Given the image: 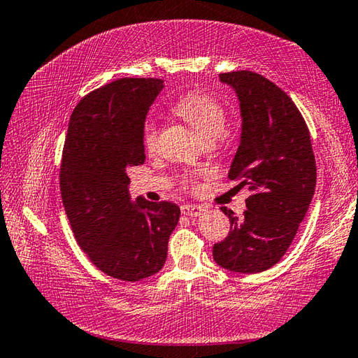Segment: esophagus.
Masks as SVG:
<instances>
[{
	"instance_id": "1",
	"label": "esophagus",
	"mask_w": 358,
	"mask_h": 358,
	"mask_svg": "<svg viewBox=\"0 0 358 358\" xmlns=\"http://www.w3.org/2000/svg\"><path fill=\"white\" fill-rule=\"evenodd\" d=\"M201 211H203V208H200L197 205H183V206H181V214H185V216H189V217L200 216Z\"/></svg>"
}]
</instances>
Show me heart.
I'll use <instances>...</instances> for the list:
<instances>
[{"instance_id":"1","label":"heart","mask_w":358,"mask_h":358,"mask_svg":"<svg viewBox=\"0 0 358 358\" xmlns=\"http://www.w3.org/2000/svg\"><path fill=\"white\" fill-rule=\"evenodd\" d=\"M173 113L181 117L185 122L189 123L199 138L206 141H217L227 127V113L224 106L217 100L208 94L191 90L173 103ZM159 129L153 122H147L142 129V138L147 152H153L157 148ZM200 175L187 173L180 178L181 187L187 191H196L199 187Z\"/></svg>"}]
</instances>
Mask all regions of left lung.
<instances>
[{
  "instance_id": "obj_1",
  "label": "left lung",
  "mask_w": 358,
  "mask_h": 358,
  "mask_svg": "<svg viewBox=\"0 0 358 358\" xmlns=\"http://www.w3.org/2000/svg\"><path fill=\"white\" fill-rule=\"evenodd\" d=\"M241 101L243 133L229 178L249 186L247 210L213 245L222 268L257 274L282 259L310 206L316 186V161L307 123L287 92L255 71L220 73Z\"/></svg>"
}]
</instances>
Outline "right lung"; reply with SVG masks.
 Wrapping results in <instances>:
<instances>
[{"mask_svg": "<svg viewBox=\"0 0 358 358\" xmlns=\"http://www.w3.org/2000/svg\"><path fill=\"white\" fill-rule=\"evenodd\" d=\"M159 78H122L83 96L70 115L59 171L62 203L83 252L106 275L139 282L161 271L178 224L172 201H129L128 171L144 164L147 113Z\"/></svg>", "mask_w": 358, "mask_h": 358, "instance_id": "add662e5", "label": "right lung"}]
</instances>
